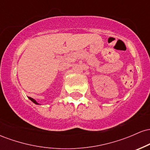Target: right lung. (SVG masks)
<instances>
[{
    "mask_svg": "<svg viewBox=\"0 0 150 150\" xmlns=\"http://www.w3.org/2000/svg\"><path fill=\"white\" fill-rule=\"evenodd\" d=\"M28 98H29V99H30V100H31V101H32V102H34V104H38V103L37 102V101H35V99H32V97H28Z\"/></svg>",
    "mask_w": 150,
    "mask_h": 150,
    "instance_id": "right-lung-1",
    "label": "right lung"
}]
</instances>
